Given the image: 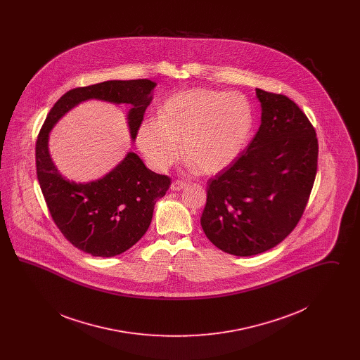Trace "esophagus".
<instances>
[{"label":"esophagus","instance_id":"1","mask_svg":"<svg viewBox=\"0 0 360 360\" xmlns=\"http://www.w3.org/2000/svg\"><path fill=\"white\" fill-rule=\"evenodd\" d=\"M186 186V182H184V181H174L172 184V190L174 191H179V190H182V188Z\"/></svg>","mask_w":360,"mask_h":360}]
</instances>
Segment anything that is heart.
I'll return each instance as SVG.
<instances>
[{"label": "heart", "instance_id": "b5f03b06", "mask_svg": "<svg viewBox=\"0 0 360 360\" xmlns=\"http://www.w3.org/2000/svg\"><path fill=\"white\" fill-rule=\"evenodd\" d=\"M255 112L238 91L188 89L172 96L137 129L136 144L151 169L167 170L182 155L190 167L217 174L232 166L254 134Z\"/></svg>", "mask_w": 360, "mask_h": 360}]
</instances>
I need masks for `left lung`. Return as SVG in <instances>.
<instances>
[{
  "instance_id": "1",
  "label": "left lung",
  "mask_w": 360,
  "mask_h": 360,
  "mask_svg": "<svg viewBox=\"0 0 360 360\" xmlns=\"http://www.w3.org/2000/svg\"><path fill=\"white\" fill-rule=\"evenodd\" d=\"M260 127L239 159L207 182L201 226L236 257L262 254L300 221L317 172L316 131L286 96L257 89Z\"/></svg>"
}]
</instances>
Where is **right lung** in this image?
<instances>
[{
    "instance_id": "add662e5",
    "label": "right lung",
    "mask_w": 360,
    "mask_h": 360,
    "mask_svg": "<svg viewBox=\"0 0 360 360\" xmlns=\"http://www.w3.org/2000/svg\"><path fill=\"white\" fill-rule=\"evenodd\" d=\"M155 86L150 79H134L69 90L52 106L37 136L36 172L52 220L74 247L93 257H116L136 244L151 224L156 201L172 181L147 169L139 155L128 153L103 178L77 184L55 167L49 151L50 132L77 105L100 100L132 106L127 119L134 141Z\"/></svg>"
}]
</instances>
